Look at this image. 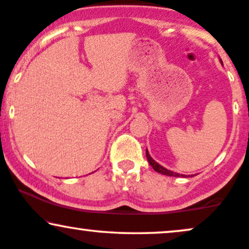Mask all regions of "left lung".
Wrapping results in <instances>:
<instances>
[{
  "mask_svg": "<svg viewBox=\"0 0 249 249\" xmlns=\"http://www.w3.org/2000/svg\"><path fill=\"white\" fill-rule=\"evenodd\" d=\"M220 62H222V61H220ZM222 64H223V62H222ZM145 155H146V158H148L149 164L151 165L153 170H155L156 172H158V173L164 174V176H168V177H183V178H185V176H183V174H181V176H180L179 173H176V172H172V171H170V170H167V168L162 167L161 165H159L158 162H156V161L153 160V159L151 158V156L149 155L148 150H146V151H145Z\"/></svg>",
  "mask_w": 249,
  "mask_h": 249,
  "instance_id": "8db88e82",
  "label": "left lung"
}]
</instances>
